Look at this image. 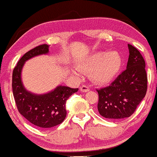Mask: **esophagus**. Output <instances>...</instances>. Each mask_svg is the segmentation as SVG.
Masks as SVG:
<instances>
[{"mask_svg":"<svg viewBox=\"0 0 157 157\" xmlns=\"http://www.w3.org/2000/svg\"><path fill=\"white\" fill-rule=\"evenodd\" d=\"M90 88L86 85H82V86H80V90L83 92H87V91H89Z\"/></svg>","mask_w":157,"mask_h":157,"instance_id":"1","label":"esophagus"}]
</instances>
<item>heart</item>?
<instances>
[{
  "instance_id": "1",
  "label": "heart",
  "mask_w": 157,
  "mask_h": 157,
  "mask_svg": "<svg viewBox=\"0 0 157 157\" xmlns=\"http://www.w3.org/2000/svg\"><path fill=\"white\" fill-rule=\"evenodd\" d=\"M122 66L121 55L116 51L107 52L97 51L80 65V68L86 71H92L91 76L99 83H108L118 74Z\"/></svg>"
}]
</instances>
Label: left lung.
I'll return each instance as SVG.
<instances>
[{
	"label": "left lung",
	"instance_id": "left-lung-1",
	"mask_svg": "<svg viewBox=\"0 0 157 157\" xmlns=\"http://www.w3.org/2000/svg\"><path fill=\"white\" fill-rule=\"evenodd\" d=\"M128 45L129 57L127 68L109 86L97 89L99 113L112 121L133 115L147 91L145 60L135 47L130 44Z\"/></svg>",
	"mask_w": 157,
	"mask_h": 157
}]
</instances>
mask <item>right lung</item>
<instances>
[{"label": "right lung", "instance_id": "obj_1", "mask_svg": "<svg viewBox=\"0 0 157 157\" xmlns=\"http://www.w3.org/2000/svg\"><path fill=\"white\" fill-rule=\"evenodd\" d=\"M48 44H40L26 52L18 61L12 75V89L18 110L29 123L40 128H50L63 123L66 117L67 99L78 89L58 86L45 94H34L26 91L21 74L24 63L34 56L47 54Z\"/></svg>", "mask_w": 157, "mask_h": 157}]
</instances>
